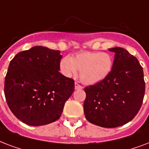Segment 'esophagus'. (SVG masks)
I'll list each match as a JSON object with an SVG mask.
<instances>
[{
	"label": "esophagus",
	"instance_id": "esophagus-1",
	"mask_svg": "<svg viewBox=\"0 0 149 149\" xmlns=\"http://www.w3.org/2000/svg\"><path fill=\"white\" fill-rule=\"evenodd\" d=\"M82 88V86L79 85L78 82L74 83V88H75V89H81Z\"/></svg>",
	"mask_w": 149,
	"mask_h": 149
}]
</instances>
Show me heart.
<instances>
[{
	"instance_id": "heart-1",
	"label": "heart",
	"mask_w": 149,
	"mask_h": 149,
	"mask_svg": "<svg viewBox=\"0 0 149 149\" xmlns=\"http://www.w3.org/2000/svg\"><path fill=\"white\" fill-rule=\"evenodd\" d=\"M111 55L105 52L84 51L74 56H64L60 63V70L64 76L71 78L80 70V79L85 85H95L104 80L113 68Z\"/></svg>"
}]
</instances>
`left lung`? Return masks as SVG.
Wrapping results in <instances>:
<instances>
[{"mask_svg": "<svg viewBox=\"0 0 149 149\" xmlns=\"http://www.w3.org/2000/svg\"><path fill=\"white\" fill-rule=\"evenodd\" d=\"M109 50L115 53L111 72L104 80L85 88L84 113L92 124L112 128L128 123L137 115L145 83L142 67L135 56L121 47Z\"/></svg>", "mask_w": 149, "mask_h": 149, "instance_id": "left-lung-1", "label": "left lung"}]
</instances>
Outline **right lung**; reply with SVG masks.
<instances>
[{
  "label": "right lung",
  "instance_id": "obj_1",
  "mask_svg": "<svg viewBox=\"0 0 149 149\" xmlns=\"http://www.w3.org/2000/svg\"><path fill=\"white\" fill-rule=\"evenodd\" d=\"M60 50L33 47L10 62L4 81L7 103L15 116L30 126L60 118L74 90V81L60 71Z\"/></svg>",
  "mask_w": 149,
  "mask_h": 149
}]
</instances>
